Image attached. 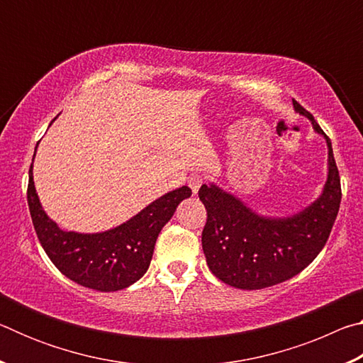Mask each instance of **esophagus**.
<instances>
[{
	"instance_id": "1",
	"label": "esophagus",
	"mask_w": 363,
	"mask_h": 363,
	"mask_svg": "<svg viewBox=\"0 0 363 363\" xmlns=\"http://www.w3.org/2000/svg\"><path fill=\"white\" fill-rule=\"evenodd\" d=\"M201 184H203V177H201L200 174H194L189 177V186H190V189H192L194 194H199Z\"/></svg>"
}]
</instances>
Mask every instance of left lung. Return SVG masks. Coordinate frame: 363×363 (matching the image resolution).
<instances>
[{
  "mask_svg": "<svg viewBox=\"0 0 363 363\" xmlns=\"http://www.w3.org/2000/svg\"><path fill=\"white\" fill-rule=\"evenodd\" d=\"M293 107L327 140L328 174L317 200L291 216L272 218L257 214L216 184H203L199 190L208 214L201 233L206 264L230 286L261 290L294 277L320 253L340 211V173L330 139L296 101Z\"/></svg>",
  "mask_w": 363,
  "mask_h": 363,
  "instance_id": "left-lung-1",
  "label": "left lung"
}]
</instances>
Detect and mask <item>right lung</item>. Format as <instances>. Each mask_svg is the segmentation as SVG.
<instances>
[{
    "mask_svg": "<svg viewBox=\"0 0 363 363\" xmlns=\"http://www.w3.org/2000/svg\"><path fill=\"white\" fill-rule=\"evenodd\" d=\"M190 195L187 186L171 190L106 232H67L43 210L33 182V162L28 171L27 200L43 250L65 277L97 291H118L143 277L150 266L158 233Z\"/></svg>",
    "mask_w": 363,
    "mask_h": 363,
    "instance_id": "right-lung-1",
    "label": "right lung"
}]
</instances>
